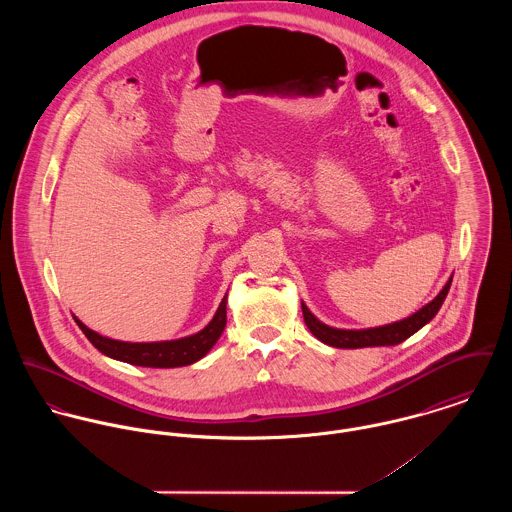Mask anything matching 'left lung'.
Wrapping results in <instances>:
<instances>
[{
    "label": "left lung",
    "mask_w": 512,
    "mask_h": 512,
    "mask_svg": "<svg viewBox=\"0 0 512 512\" xmlns=\"http://www.w3.org/2000/svg\"><path fill=\"white\" fill-rule=\"evenodd\" d=\"M451 280H453V276L447 280L443 290L430 303H426L422 309H418L416 313H412L410 317H406L402 321H394V323H388L382 327L337 329V327H331V325H325L323 321H319L303 301H301V311H303V319H305V325L311 331V335H315L321 343H325L329 347H337V349L390 347V345H398V343L406 341L408 337H412L416 331H420L424 325H428L438 315L439 307L449 292Z\"/></svg>",
    "instance_id": "left-lung-1"
}]
</instances>
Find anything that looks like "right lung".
Returning a JSON list of instances; mask_svg holds the SVG:
<instances>
[{"instance_id":"add662e5","label":"right lung","mask_w":512,"mask_h":512,"mask_svg":"<svg viewBox=\"0 0 512 512\" xmlns=\"http://www.w3.org/2000/svg\"><path fill=\"white\" fill-rule=\"evenodd\" d=\"M226 299L222 297L217 313L201 331L171 339V341H153V343H130V341H116L110 337H102L100 333L86 327L78 317H74L76 325L82 329L86 339L106 357L128 363V365L149 366V368H177L201 361L219 341L224 327H226Z\"/></svg>"}]
</instances>
